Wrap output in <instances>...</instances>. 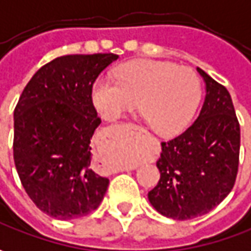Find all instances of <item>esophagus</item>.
<instances>
[{
  "mask_svg": "<svg viewBox=\"0 0 251 251\" xmlns=\"http://www.w3.org/2000/svg\"><path fill=\"white\" fill-rule=\"evenodd\" d=\"M127 130H129V132H132V133L140 134V136H143V137H151L150 134L147 133V132L143 129L142 126H139V125H127Z\"/></svg>",
  "mask_w": 251,
  "mask_h": 251,
  "instance_id": "34e87169",
  "label": "esophagus"
}]
</instances>
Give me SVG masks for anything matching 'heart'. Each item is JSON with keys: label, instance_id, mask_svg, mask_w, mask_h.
Segmentation results:
<instances>
[{"label": "heart", "instance_id": "obj_1", "mask_svg": "<svg viewBox=\"0 0 251 251\" xmlns=\"http://www.w3.org/2000/svg\"><path fill=\"white\" fill-rule=\"evenodd\" d=\"M93 104L105 119H118L137 107L158 134L182 132L195 117L201 83L195 71L157 59H136L115 71V80L99 77Z\"/></svg>", "mask_w": 251, "mask_h": 251}]
</instances>
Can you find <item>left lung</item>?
<instances>
[{"mask_svg":"<svg viewBox=\"0 0 251 251\" xmlns=\"http://www.w3.org/2000/svg\"><path fill=\"white\" fill-rule=\"evenodd\" d=\"M205 82L199 117L182 134L162 142L160 180L149 192L157 211L192 220L211 211L233 189L239 167L240 126L229 91L197 68Z\"/></svg>","mask_w":251,"mask_h":251,"instance_id":"left-lung-1","label":"left lung"}]
</instances>
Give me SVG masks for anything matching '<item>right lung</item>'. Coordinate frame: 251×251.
I'll list each match as a JSON object with an SVG mask.
<instances>
[{"mask_svg": "<svg viewBox=\"0 0 251 251\" xmlns=\"http://www.w3.org/2000/svg\"><path fill=\"white\" fill-rule=\"evenodd\" d=\"M117 54L58 56L26 84L13 111V161L41 211L74 220L102 201L108 177L94 171L91 137L101 124L91 90Z\"/></svg>", "mask_w": 251, "mask_h": 251, "instance_id": "add662e5", "label": "right lung"}]
</instances>
